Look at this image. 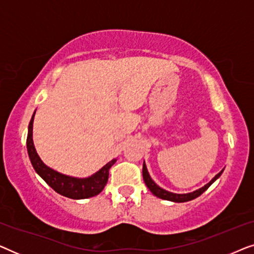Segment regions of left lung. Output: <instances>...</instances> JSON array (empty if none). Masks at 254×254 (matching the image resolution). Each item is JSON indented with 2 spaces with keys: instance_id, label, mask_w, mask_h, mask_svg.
Listing matches in <instances>:
<instances>
[{
  "instance_id": "1",
  "label": "left lung",
  "mask_w": 254,
  "mask_h": 254,
  "mask_svg": "<svg viewBox=\"0 0 254 254\" xmlns=\"http://www.w3.org/2000/svg\"><path fill=\"white\" fill-rule=\"evenodd\" d=\"M222 172H223V170H222L221 172H218L217 175L215 176L209 183L206 184V185H204L203 187H201V189L194 190V192L186 193V194H177V193L169 192V190H163L162 187H159L157 184H156L154 180L151 179V177H150V175H149L147 166H145L144 162H143V169H142V176H143V180H144L145 185H147L148 189L150 190V192L154 194V195L159 197V199L172 201V202H186V201H190V200L195 199V197H197V196H200L201 194H202L204 190H206L208 187H209L211 184L215 182V180L220 178Z\"/></svg>"
}]
</instances>
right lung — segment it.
<instances>
[{
  "mask_svg": "<svg viewBox=\"0 0 254 254\" xmlns=\"http://www.w3.org/2000/svg\"><path fill=\"white\" fill-rule=\"evenodd\" d=\"M29 125V133H27V154H29L31 164L36 172L43 178L47 185H50L55 192L61 194V195L67 196L69 199L81 200L88 199V197L98 195L105 187L107 180H109V171L117 159L112 161L104 165L99 171H97L95 175L88 177V178H75V177L65 176L62 173L55 171V170L48 168L45 163L41 161L39 156H38L36 148L33 144L32 138V129H33V119Z\"/></svg>",
  "mask_w": 254,
  "mask_h": 254,
  "instance_id": "1",
  "label": "right lung"
}]
</instances>
